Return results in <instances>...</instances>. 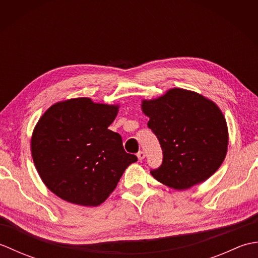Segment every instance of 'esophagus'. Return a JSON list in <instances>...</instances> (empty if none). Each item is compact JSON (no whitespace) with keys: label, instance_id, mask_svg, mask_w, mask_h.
I'll return each instance as SVG.
<instances>
[{"label":"esophagus","instance_id":"esophagus-1","mask_svg":"<svg viewBox=\"0 0 258 258\" xmlns=\"http://www.w3.org/2000/svg\"><path fill=\"white\" fill-rule=\"evenodd\" d=\"M138 157H139L140 161L144 160V158H145V153H144L143 151H140V152L138 153Z\"/></svg>","mask_w":258,"mask_h":258}]
</instances>
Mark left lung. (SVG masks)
<instances>
[{"label":"left lung","instance_id":"1","mask_svg":"<svg viewBox=\"0 0 258 258\" xmlns=\"http://www.w3.org/2000/svg\"><path fill=\"white\" fill-rule=\"evenodd\" d=\"M142 111L163 151L162 165L151 169L158 182L187 189L215 173L227 153L226 119L215 103L196 92L171 89L143 100Z\"/></svg>","mask_w":258,"mask_h":258}]
</instances>
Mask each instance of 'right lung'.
Wrapping results in <instances>:
<instances>
[{"label":"right lung","instance_id":"obj_1","mask_svg":"<svg viewBox=\"0 0 258 258\" xmlns=\"http://www.w3.org/2000/svg\"><path fill=\"white\" fill-rule=\"evenodd\" d=\"M118 105L78 97L57 102L33 131L31 152L43 183L59 199L98 206L138 157L124 151L122 138L108 130Z\"/></svg>","mask_w":258,"mask_h":258}]
</instances>
